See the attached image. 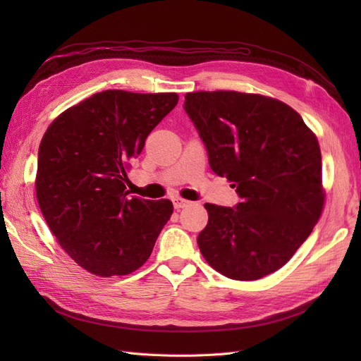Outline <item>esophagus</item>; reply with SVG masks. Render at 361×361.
Segmentation results:
<instances>
[{
	"label": "esophagus",
	"instance_id": "obj_1",
	"mask_svg": "<svg viewBox=\"0 0 361 361\" xmlns=\"http://www.w3.org/2000/svg\"><path fill=\"white\" fill-rule=\"evenodd\" d=\"M173 204H174V209H178V211H180V209H183V207H187V206H190V202L188 200H185V199H173Z\"/></svg>",
	"mask_w": 361,
	"mask_h": 361
}]
</instances>
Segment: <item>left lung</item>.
<instances>
[{"mask_svg":"<svg viewBox=\"0 0 361 361\" xmlns=\"http://www.w3.org/2000/svg\"><path fill=\"white\" fill-rule=\"evenodd\" d=\"M183 108L218 176L241 197L235 209L206 203L197 244L215 271L259 280L280 269L309 238L324 209L318 138L301 116L274 97L192 92Z\"/></svg>","mask_w":361,"mask_h":361,"instance_id":"obj_1","label":"left lung"}]
</instances>
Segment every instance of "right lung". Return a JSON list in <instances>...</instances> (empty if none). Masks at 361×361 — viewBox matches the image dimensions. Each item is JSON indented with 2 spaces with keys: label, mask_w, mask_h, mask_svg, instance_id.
Returning <instances> with one entry per match:
<instances>
[{
  "label": "right lung",
  "mask_w": 361,
  "mask_h": 361,
  "mask_svg": "<svg viewBox=\"0 0 361 361\" xmlns=\"http://www.w3.org/2000/svg\"><path fill=\"white\" fill-rule=\"evenodd\" d=\"M179 101L176 93L105 90L63 111L39 146L36 195L60 247L99 277L149 259L173 203L130 197L129 161Z\"/></svg>",
  "instance_id": "1"
}]
</instances>
